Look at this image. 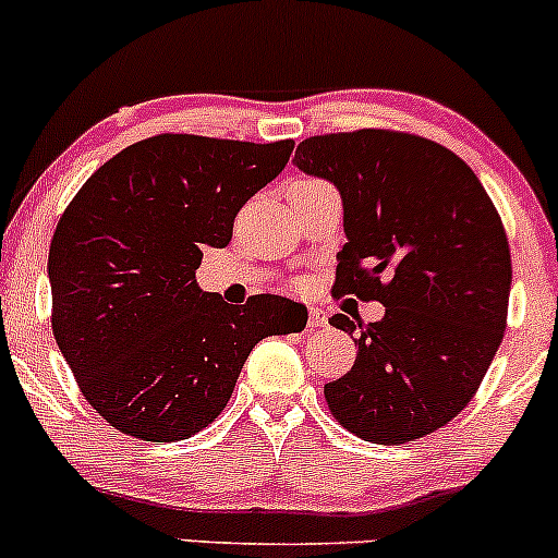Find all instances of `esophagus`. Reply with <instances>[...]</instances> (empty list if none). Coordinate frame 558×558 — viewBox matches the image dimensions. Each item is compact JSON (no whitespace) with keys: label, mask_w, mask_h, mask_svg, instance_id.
Listing matches in <instances>:
<instances>
[{"label":"esophagus","mask_w":558,"mask_h":558,"mask_svg":"<svg viewBox=\"0 0 558 558\" xmlns=\"http://www.w3.org/2000/svg\"><path fill=\"white\" fill-rule=\"evenodd\" d=\"M311 327H327V313L322 308H311Z\"/></svg>","instance_id":"34e87169"}]
</instances>
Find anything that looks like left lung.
Listing matches in <instances>:
<instances>
[{
    "mask_svg": "<svg viewBox=\"0 0 558 558\" xmlns=\"http://www.w3.org/2000/svg\"><path fill=\"white\" fill-rule=\"evenodd\" d=\"M292 162L342 195L335 292L385 305L381 322L329 318L359 331L353 368L324 385L331 416L379 446L446 427L506 331L511 253L496 205L459 155L405 131L311 136Z\"/></svg>",
    "mask_w": 558,
    "mask_h": 558,
    "instance_id": "left-lung-1",
    "label": "left lung"
}]
</instances>
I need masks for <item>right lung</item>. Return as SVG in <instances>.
<instances>
[{
  "mask_svg": "<svg viewBox=\"0 0 558 558\" xmlns=\"http://www.w3.org/2000/svg\"><path fill=\"white\" fill-rule=\"evenodd\" d=\"M295 142L158 134L86 179L49 245L52 331L110 427L147 442L197 435L227 409L250 350L308 322L300 303H223L197 287L205 247L284 171Z\"/></svg>",
  "mask_w": 558,
  "mask_h": 558,
  "instance_id": "1",
  "label": "right lung"
}]
</instances>
